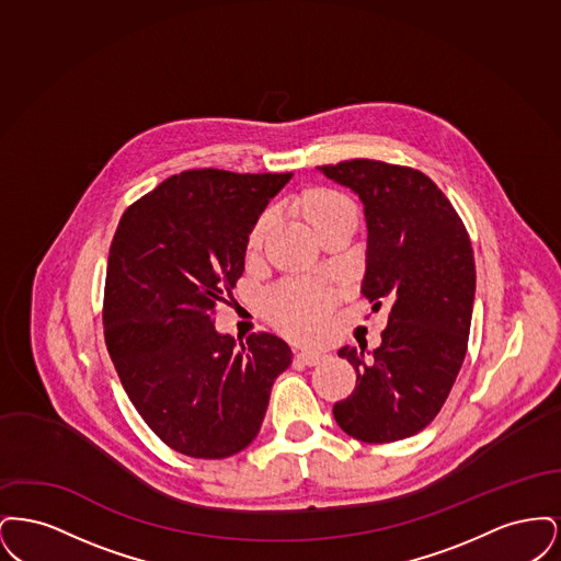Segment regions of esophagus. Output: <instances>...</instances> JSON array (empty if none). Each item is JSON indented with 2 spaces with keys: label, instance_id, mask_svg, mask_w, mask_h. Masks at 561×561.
Masks as SVG:
<instances>
[{
  "label": "esophagus",
  "instance_id": "obj_1",
  "mask_svg": "<svg viewBox=\"0 0 561 561\" xmlns=\"http://www.w3.org/2000/svg\"><path fill=\"white\" fill-rule=\"evenodd\" d=\"M325 359V353L321 351H298L296 353V362H300L302 366H318Z\"/></svg>",
  "mask_w": 561,
  "mask_h": 561
}]
</instances>
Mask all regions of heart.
I'll use <instances>...</instances> for the list:
<instances>
[{
    "mask_svg": "<svg viewBox=\"0 0 561 561\" xmlns=\"http://www.w3.org/2000/svg\"><path fill=\"white\" fill-rule=\"evenodd\" d=\"M351 206L347 199L334 191L316 188L309 191L302 199V208L311 225L316 227L321 218L341 208ZM268 214H265L250 233V248H256L267 231ZM334 298L318 284H284L268 294L267 309L271 320L286 334L302 341H313L325 330L328 318L332 313Z\"/></svg>",
    "mask_w": 561,
    "mask_h": 561,
    "instance_id": "heart-1",
    "label": "heart"
}]
</instances>
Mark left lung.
<instances>
[{"label": "left lung", "instance_id": "left-lung-1", "mask_svg": "<svg viewBox=\"0 0 561 561\" xmlns=\"http://www.w3.org/2000/svg\"><path fill=\"white\" fill-rule=\"evenodd\" d=\"M318 170L364 204L362 294L373 309L391 302L378 347L339 351L357 382L332 412L355 439H405L437 416L467 353L476 300L471 240L448 197L419 170L376 160Z\"/></svg>", "mask_w": 561, "mask_h": 561}]
</instances>
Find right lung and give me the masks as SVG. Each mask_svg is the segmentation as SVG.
<instances>
[{"label": "right lung", "mask_w": 561, "mask_h": 561, "mask_svg": "<svg viewBox=\"0 0 561 561\" xmlns=\"http://www.w3.org/2000/svg\"><path fill=\"white\" fill-rule=\"evenodd\" d=\"M293 172L187 170L134 202L108 250L105 343L142 421L176 453L227 458L259 435L293 351L214 325L236 288L248 236Z\"/></svg>", "instance_id": "1"}]
</instances>
